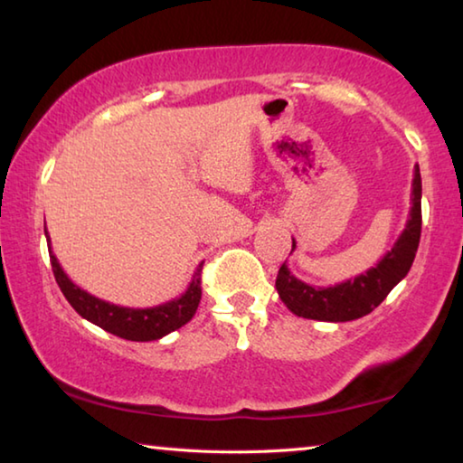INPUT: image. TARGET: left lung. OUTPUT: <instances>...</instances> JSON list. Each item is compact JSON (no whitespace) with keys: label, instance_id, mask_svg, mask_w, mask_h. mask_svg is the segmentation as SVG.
<instances>
[{"label":"left lung","instance_id":"8db88e82","mask_svg":"<svg viewBox=\"0 0 463 463\" xmlns=\"http://www.w3.org/2000/svg\"><path fill=\"white\" fill-rule=\"evenodd\" d=\"M420 171L414 165L412 190H411V213L404 231L386 255L365 273L351 278L341 284L317 288L307 281L298 279L284 263L278 271L276 289L281 302L294 312L296 317L325 320V323H347V320L362 318L380 307L392 288L406 278L417 255L420 241ZM296 241L292 239V250ZM289 250V253H292Z\"/></svg>","mask_w":463,"mask_h":463}]
</instances>
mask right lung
Returning a JSON list of instances; mask_svg holds the SVG:
<instances>
[{
	"label": "right lung",
	"instance_id": "right-lung-1",
	"mask_svg": "<svg viewBox=\"0 0 463 463\" xmlns=\"http://www.w3.org/2000/svg\"><path fill=\"white\" fill-rule=\"evenodd\" d=\"M46 242H49V255L54 279L61 288L62 296L67 298V302L77 310V315L83 317L90 323L98 325L104 331L112 333L120 339L127 341H156L161 336L182 328L185 323H190L192 317L198 310L200 298H202V263L200 268L194 271L190 286L185 292L177 298H171L169 302H163L159 307L151 308H128L118 307V304L106 302L101 298H96L90 292H85L83 288L73 284L65 271H62L61 263L52 253L51 237L46 232Z\"/></svg>",
	"mask_w": 463,
	"mask_h": 463
}]
</instances>
